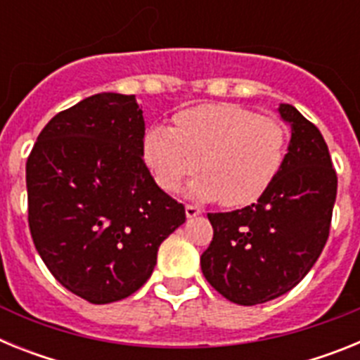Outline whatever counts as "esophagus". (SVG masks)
<instances>
[{"instance_id": "esophagus-1", "label": "esophagus", "mask_w": 360, "mask_h": 360, "mask_svg": "<svg viewBox=\"0 0 360 360\" xmlns=\"http://www.w3.org/2000/svg\"><path fill=\"white\" fill-rule=\"evenodd\" d=\"M186 214L187 218H195V216L202 214V209L196 207V205H186Z\"/></svg>"}]
</instances>
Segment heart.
Masks as SVG:
<instances>
[{
    "label": "heart",
    "mask_w": 360,
    "mask_h": 360,
    "mask_svg": "<svg viewBox=\"0 0 360 360\" xmlns=\"http://www.w3.org/2000/svg\"><path fill=\"white\" fill-rule=\"evenodd\" d=\"M174 122L176 128L153 126L142 141L146 165L167 193L176 191L202 164L205 174L191 184L189 195L245 207L269 189L287 158V126L240 104L187 108Z\"/></svg>",
    "instance_id": "1"
}]
</instances>
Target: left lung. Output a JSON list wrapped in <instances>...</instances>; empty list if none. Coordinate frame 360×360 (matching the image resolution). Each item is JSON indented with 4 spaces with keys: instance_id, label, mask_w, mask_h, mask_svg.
I'll return each mask as SVG.
<instances>
[{
    "instance_id": "8db88e82",
    "label": "left lung",
    "mask_w": 360,
    "mask_h": 360,
    "mask_svg": "<svg viewBox=\"0 0 360 360\" xmlns=\"http://www.w3.org/2000/svg\"><path fill=\"white\" fill-rule=\"evenodd\" d=\"M292 128L287 158L256 203L209 212L212 241L202 272L225 299L243 307L287 294L314 266L330 234L337 174L316 124L294 106H279Z\"/></svg>"
}]
</instances>
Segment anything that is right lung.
Listing matches in <instances>:
<instances>
[{"instance_id":"add662e5","label":"right lung","mask_w":360,"mask_h":360,"mask_svg":"<svg viewBox=\"0 0 360 360\" xmlns=\"http://www.w3.org/2000/svg\"><path fill=\"white\" fill-rule=\"evenodd\" d=\"M144 131L135 95L97 94L59 111L28 155L34 245L53 278L94 304L139 290L186 221L142 158Z\"/></svg>"}]
</instances>
